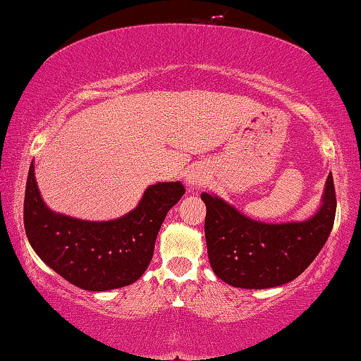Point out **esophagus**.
Segmentation results:
<instances>
[{
	"mask_svg": "<svg viewBox=\"0 0 361 361\" xmlns=\"http://www.w3.org/2000/svg\"><path fill=\"white\" fill-rule=\"evenodd\" d=\"M205 180H207V175H205V170L202 167H192L188 170L186 181L189 186H200V185H204Z\"/></svg>",
	"mask_w": 361,
	"mask_h": 361,
	"instance_id": "obj_1",
	"label": "esophagus"
}]
</instances>
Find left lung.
Masks as SVG:
<instances>
[{
	"label": "left lung",
	"mask_w": 361,
	"mask_h": 361,
	"mask_svg": "<svg viewBox=\"0 0 361 361\" xmlns=\"http://www.w3.org/2000/svg\"><path fill=\"white\" fill-rule=\"evenodd\" d=\"M200 197L207 207L210 266L219 279L237 288H272L301 276L325 245L336 215L331 173L320 210L301 223H259L215 195L202 192Z\"/></svg>",
	"instance_id": "obj_1"
}]
</instances>
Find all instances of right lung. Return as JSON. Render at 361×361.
Returning <instances> with one entry per match:
<instances>
[{"instance_id": "add662e5", "label": "right lung", "mask_w": 361, "mask_h": 361, "mask_svg": "<svg viewBox=\"0 0 361 361\" xmlns=\"http://www.w3.org/2000/svg\"><path fill=\"white\" fill-rule=\"evenodd\" d=\"M185 194L180 181L146 189L135 210L113 221H82L54 213L42 202L28 170L23 224L30 245L49 267L89 291L130 285L143 276L154 253L157 232L167 212Z\"/></svg>"}]
</instances>
